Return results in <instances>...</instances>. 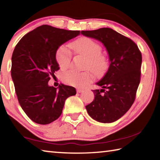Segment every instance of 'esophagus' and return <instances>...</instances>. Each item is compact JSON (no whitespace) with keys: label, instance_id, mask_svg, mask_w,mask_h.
I'll list each match as a JSON object with an SVG mask.
<instances>
[{"label":"esophagus","instance_id":"obj_1","mask_svg":"<svg viewBox=\"0 0 160 160\" xmlns=\"http://www.w3.org/2000/svg\"><path fill=\"white\" fill-rule=\"evenodd\" d=\"M83 92V90H81V89H78V90H77L78 93H81V92Z\"/></svg>","mask_w":160,"mask_h":160}]
</instances>
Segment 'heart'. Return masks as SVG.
Instances as JSON below:
<instances>
[{
  "label": "heart",
  "mask_w": 160,
  "mask_h": 160,
  "mask_svg": "<svg viewBox=\"0 0 160 160\" xmlns=\"http://www.w3.org/2000/svg\"><path fill=\"white\" fill-rule=\"evenodd\" d=\"M70 47L78 54H82L88 58L87 68L96 73H99L107 68V61L102 55V47L98 43L88 37H81L70 44ZM72 55L68 47L61 45L56 52V60L61 68L69 66ZM62 80L65 83L71 86L82 88L90 83L92 76L88 72H78L70 70L62 75Z\"/></svg>",
  "instance_id": "heart-1"
}]
</instances>
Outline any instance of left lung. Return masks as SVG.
Returning <instances> with one entry per match:
<instances>
[{
    "label": "left lung",
    "instance_id": "1",
    "mask_svg": "<svg viewBox=\"0 0 160 160\" xmlns=\"http://www.w3.org/2000/svg\"><path fill=\"white\" fill-rule=\"evenodd\" d=\"M106 47L110 65L107 73L92 90L93 102L85 107L88 114L101 123H112L128 112L135 101L140 82L142 54L136 44L111 28L82 31Z\"/></svg>",
    "mask_w": 160,
    "mask_h": 160
}]
</instances>
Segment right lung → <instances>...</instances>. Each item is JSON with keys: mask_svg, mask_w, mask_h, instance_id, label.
Listing matches in <instances>:
<instances>
[{"mask_svg": "<svg viewBox=\"0 0 160 160\" xmlns=\"http://www.w3.org/2000/svg\"><path fill=\"white\" fill-rule=\"evenodd\" d=\"M80 34L44 25L26 34L12 53L11 76L22 109L34 122L46 125L58 118L65 101L76 94L71 86L50 87L51 75L59 70L58 48Z\"/></svg>", "mask_w": 160, "mask_h": 160, "instance_id": "1", "label": "right lung"}]
</instances>
